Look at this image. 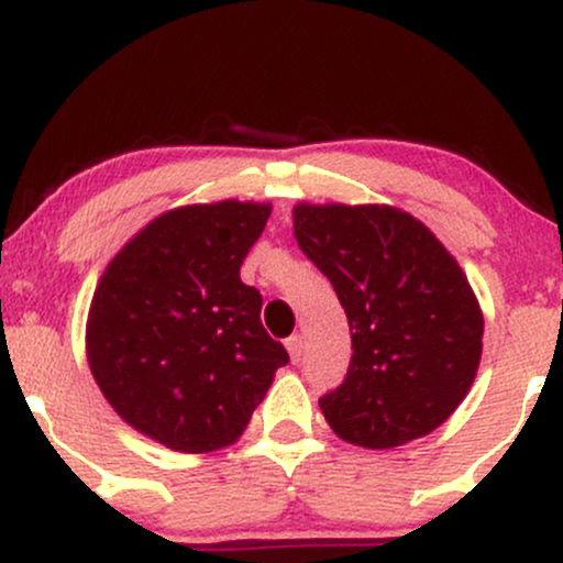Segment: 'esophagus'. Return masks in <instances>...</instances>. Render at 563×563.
<instances>
[{
    "label": "esophagus",
    "instance_id": "obj_1",
    "mask_svg": "<svg viewBox=\"0 0 563 563\" xmlns=\"http://www.w3.org/2000/svg\"><path fill=\"white\" fill-rule=\"evenodd\" d=\"M286 349H288L290 360H294V363H299V360H301V352H303V341H301V335H290V339L286 341Z\"/></svg>",
    "mask_w": 563,
    "mask_h": 563
}]
</instances>
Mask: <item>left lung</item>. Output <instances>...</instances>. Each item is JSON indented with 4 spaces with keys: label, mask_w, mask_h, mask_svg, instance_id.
<instances>
[{
    "label": "left lung",
    "mask_w": 563,
    "mask_h": 563,
    "mask_svg": "<svg viewBox=\"0 0 563 563\" xmlns=\"http://www.w3.org/2000/svg\"><path fill=\"white\" fill-rule=\"evenodd\" d=\"M294 235L352 333L346 376L320 397L335 434L389 450L448 421L474 384L484 320L434 232L391 206L299 203Z\"/></svg>",
    "instance_id": "1"
}]
</instances>
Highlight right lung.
<instances>
[{
  "label": "right lung",
  "instance_id": "right-lung-1",
  "mask_svg": "<svg viewBox=\"0 0 563 563\" xmlns=\"http://www.w3.org/2000/svg\"><path fill=\"white\" fill-rule=\"evenodd\" d=\"M273 206L219 200L153 219L100 277L87 360L129 426L177 452L228 448L288 363L241 280Z\"/></svg>",
  "mask_w": 563,
  "mask_h": 563
}]
</instances>
